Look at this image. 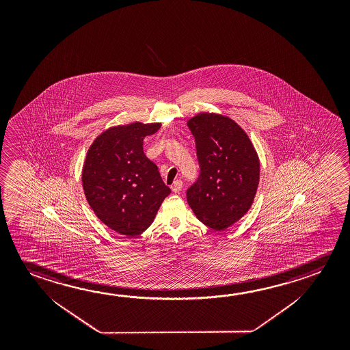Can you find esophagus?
<instances>
[{"label": "esophagus", "mask_w": 350, "mask_h": 350, "mask_svg": "<svg viewBox=\"0 0 350 350\" xmlns=\"http://www.w3.org/2000/svg\"><path fill=\"white\" fill-rule=\"evenodd\" d=\"M182 188H183V182H182V180H179V179H178V180H176V182L173 183L172 190L174 194H179Z\"/></svg>", "instance_id": "1"}]
</instances>
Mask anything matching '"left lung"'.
I'll list each match as a JSON object with an SVG mask.
<instances>
[{"label":"left lung","mask_w":350,"mask_h":350,"mask_svg":"<svg viewBox=\"0 0 350 350\" xmlns=\"http://www.w3.org/2000/svg\"><path fill=\"white\" fill-rule=\"evenodd\" d=\"M195 137L200 178L187 191L195 216L215 230L238 222L252 207L260 160L247 133L228 116L200 112L188 120Z\"/></svg>","instance_id":"obj_1"}]
</instances>
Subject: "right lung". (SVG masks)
<instances>
[{"mask_svg":"<svg viewBox=\"0 0 350 350\" xmlns=\"http://www.w3.org/2000/svg\"><path fill=\"white\" fill-rule=\"evenodd\" d=\"M160 126L157 122L111 126L86 152L81 172L86 200L103 224L126 238L149 228L171 193L143 151L144 138Z\"/></svg>","mask_w":350,"mask_h":350,"instance_id":"1","label":"right lung"}]
</instances>
